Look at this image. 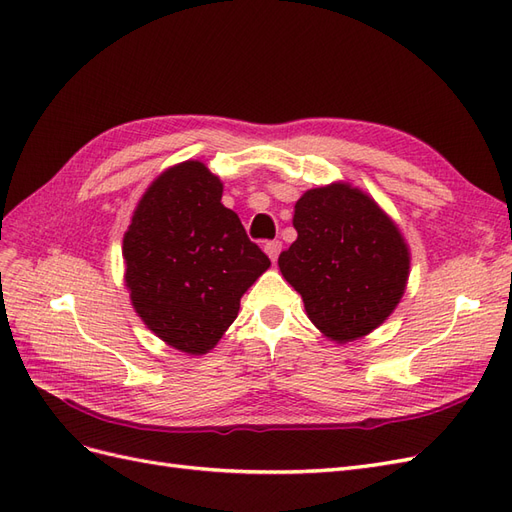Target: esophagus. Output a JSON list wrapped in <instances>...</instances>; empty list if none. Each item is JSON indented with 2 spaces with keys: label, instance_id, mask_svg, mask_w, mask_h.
<instances>
[{
  "label": "esophagus",
  "instance_id": "34e87169",
  "mask_svg": "<svg viewBox=\"0 0 512 512\" xmlns=\"http://www.w3.org/2000/svg\"><path fill=\"white\" fill-rule=\"evenodd\" d=\"M265 252H267V254H269V258L275 262V260H277V256H280V252H282V241H280V239L267 241V245H265Z\"/></svg>",
  "mask_w": 512,
  "mask_h": 512
}]
</instances>
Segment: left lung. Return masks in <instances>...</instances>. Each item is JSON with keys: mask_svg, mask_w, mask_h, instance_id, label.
I'll return each mask as SVG.
<instances>
[{"mask_svg": "<svg viewBox=\"0 0 512 512\" xmlns=\"http://www.w3.org/2000/svg\"><path fill=\"white\" fill-rule=\"evenodd\" d=\"M292 224L299 237L277 265L324 335L350 342L389 318L408 282L410 254L374 200L344 183L309 190Z\"/></svg>", "mask_w": 512, "mask_h": 512, "instance_id": "1", "label": "left lung"}]
</instances>
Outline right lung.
<instances>
[{
    "label": "right lung",
    "instance_id": "obj_1",
    "mask_svg": "<svg viewBox=\"0 0 512 512\" xmlns=\"http://www.w3.org/2000/svg\"><path fill=\"white\" fill-rule=\"evenodd\" d=\"M123 258L136 314L188 354L220 342L243 292L271 265L200 162L173 166L151 183L123 237Z\"/></svg>",
    "mask_w": 512,
    "mask_h": 512
}]
</instances>
